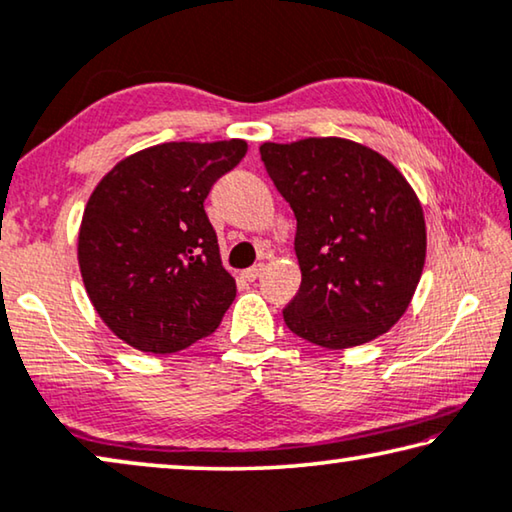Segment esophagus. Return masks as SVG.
Here are the masks:
<instances>
[{"mask_svg": "<svg viewBox=\"0 0 512 512\" xmlns=\"http://www.w3.org/2000/svg\"><path fill=\"white\" fill-rule=\"evenodd\" d=\"M262 273H264V264H257V266H253V269H246V271H243L241 276L246 278L248 282H255L259 276H262Z\"/></svg>", "mask_w": 512, "mask_h": 512, "instance_id": "esophagus-1", "label": "esophagus"}]
</instances>
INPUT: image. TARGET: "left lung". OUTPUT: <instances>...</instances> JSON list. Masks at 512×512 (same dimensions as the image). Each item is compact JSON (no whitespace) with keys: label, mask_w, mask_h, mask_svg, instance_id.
Masks as SVG:
<instances>
[{"label":"left lung","mask_w":512,"mask_h":512,"mask_svg":"<svg viewBox=\"0 0 512 512\" xmlns=\"http://www.w3.org/2000/svg\"><path fill=\"white\" fill-rule=\"evenodd\" d=\"M259 154L296 216L301 287L287 329L347 349L386 333L409 308L425 264V218L391 160L345 137L264 142Z\"/></svg>","instance_id":"obj_1"}]
</instances>
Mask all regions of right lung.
<instances>
[{
	"label": "right lung",
	"mask_w": 512,
	"mask_h": 512,
	"mask_svg": "<svg viewBox=\"0 0 512 512\" xmlns=\"http://www.w3.org/2000/svg\"><path fill=\"white\" fill-rule=\"evenodd\" d=\"M246 140L165 142L119 160L91 193L78 264L91 303L126 345L174 354L207 338L236 296L204 211Z\"/></svg>",
	"instance_id": "1"
}]
</instances>
